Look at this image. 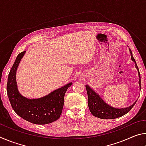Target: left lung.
Here are the masks:
<instances>
[{
  "label": "left lung",
  "mask_w": 146,
  "mask_h": 146,
  "mask_svg": "<svg viewBox=\"0 0 146 146\" xmlns=\"http://www.w3.org/2000/svg\"><path fill=\"white\" fill-rule=\"evenodd\" d=\"M129 51L131 53V56L132 60L135 62L136 65L135 66L138 71V75H139L140 78L139 82H139L140 89L141 88V86H140V84L141 83H140V75L139 70H138V66L137 64H136L135 58H133L132 52L130 49ZM86 88L88 93V106L91 114L96 117L102 118V119H113V118H117L122 117V116L125 115L126 113L129 112L133 108V106H135L136 102H137V101H136L133 105L130 106L129 107H127L126 108H114L111 107V106L108 105L104 101L102 100V98L99 97V95H98L92 89H91L90 86L86 85Z\"/></svg>",
  "instance_id": "left-lung-1"
}]
</instances>
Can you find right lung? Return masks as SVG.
Masks as SVG:
<instances>
[{
    "label": "right lung",
    "instance_id": "1",
    "mask_svg": "<svg viewBox=\"0 0 146 146\" xmlns=\"http://www.w3.org/2000/svg\"><path fill=\"white\" fill-rule=\"evenodd\" d=\"M25 51L17 56L8 75L7 93L11 105L17 115L28 122L35 124H46L60 118L64 106V98L68 88L72 83L56 90L49 95L38 99H28L22 96L17 90L16 71Z\"/></svg>",
    "mask_w": 146,
    "mask_h": 146
}]
</instances>
